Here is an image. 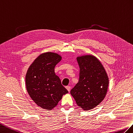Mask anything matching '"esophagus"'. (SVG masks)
Masks as SVG:
<instances>
[{"label": "esophagus", "instance_id": "1", "mask_svg": "<svg viewBox=\"0 0 133 133\" xmlns=\"http://www.w3.org/2000/svg\"><path fill=\"white\" fill-rule=\"evenodd\" d=\"M66 89L68 90V91L69 92L70 91V87H69V86H67V87H66Z\"/></svg>", "mask_w": 133, "mask_h": 133}]
</instances>
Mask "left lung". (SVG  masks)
Here are the masks:
<instances>
[{
  "mask_svg": "<svg viewBox=\"0 0 133 133\" xmlns=\"http://www.w3.org/2000/svg\"><path fill=\"white\" fill-rule=\"evenodd\" d=\"M79 66L78 83L70 90L76 104L84 111L96 108L107 95L109 77L102 63L92 55L77 57Z\"/></svg>",
  "mask_w": 133,
  "mask_h": 133,
  "instance_id": "8db88e82",
  "label": "left lung"
}]
</instances>
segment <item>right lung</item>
Listing matches in <instances>:
<instances>
[{
	"mask_svg": "<svg viewBox=\"0 0 133 133\" xmlns=\"http://www.w3.org/2000/svg\"><path fill=\"white\" fill-rule=\"evenodd\" d=\"M61 58L57 53H43L35 59L26 72V90L35 104L43 109L51 110L63 96L68 93L55 73L56 65Z\"/></svg>",
	"mask_w": 133,
	"mask_h": 133,
	"instance_id": "add662e5",
	"label": "right lung"
}]
</instances>
